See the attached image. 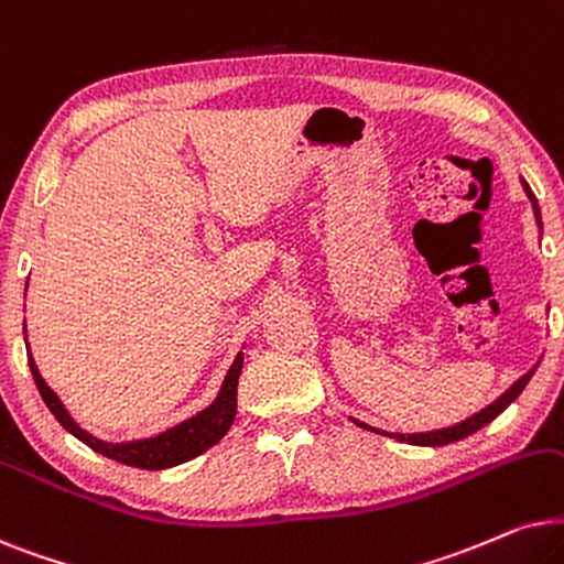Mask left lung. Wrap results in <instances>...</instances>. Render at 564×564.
<instances>
[{
    "label": "left lung",
    "mask_w": 564,
    "mask_h": 564,
    "mask_svg": "<svg viewBox=\"0 0 564 564\" xmlns=\"http://www.w3.org/2000/svg\"><path fill=\"white\" fill-rule=\"evenodd\" d=\"M521 185H523V191H527V198L531 200V208H534L539 231H542V208H539V204H536V195L531 193V187H529V183H527V180H523V177H521ZM536 366H539V364H536ZM536 366H534V369H529L527 373H523L521 379L513 381V384H510V389H506V392H502L495 402L487 404V408L475 412V415L467 417V420H462V423L448 425V427H438V431H425V433H389V431H381V427H373V425H369V423H360V420H356V417H350V420H352V423H356V425L366 427V431L389 435V438L404 441V444H412V446H446V444H454V441L467 438V435H471L475 431H479V427H485L487 423H490V420L498 417L500 412L506 410L508 404L513 402L516 397L523 392V389H527L531 377H534Z\"/></svg>",
    "instance_id": "obj_1"
}]
</instances>
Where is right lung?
<instances>
[{
	"label": "right lung",
	"instance_id": "obj_1",
	"mask_svg": "<svg viewBox=\"0 0 564 564\" xmlns=\"http://www.w3.org/2000/svg\"><path fill=\"white\" fill-rule=\"evenodd\" d=\"M25 348H28V329H25ZM242 364H245V352H237L235 364L229 366L227 377L221 381V389L219 394H216V400L208 404V408L195 412L193 417H187L183 423L152 435V438L120 441V444H112V441H102L89 431H85V427L69 415V410L64 408V402L58 400V394L46 384V379L41 377V371H37L33 352L28 356V366L30 371H33L37 392H41L43 402H46V408L54 412L58 423L64 425V431H69L74 438H79L82 444L93 448V452L108 456L112 462L129 464V467H139V469L177 467V464L191 462L195 456H200L212 446L219 444L224 435H227L231 423H235L237 381H239V373H242Z\"/></svg>",
	"mask_w": 564,
	"mask_h": 564
}]
</instances>
